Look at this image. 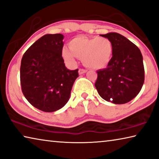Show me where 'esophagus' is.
<instances>
[{
  "label": "esophagus",
  "mask_w": 159,
  "mask_h": 159,
  "mask_svg": "<svg viewBox=\"0 0 159 159\" xmlns=\"http://www.w3.org/2000/svg\"><path fill=\"white\" fill-rule=\"evenodd\" d=\"M86 71H87V70H85V69H79V74L80 75L85 74V73L86 72Z\"/></svg>",
  "instance_id": "esophagus-1"
}]
</instances>
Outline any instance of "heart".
Instances as JSON below:
<instances>
[{"mask_svg": "<svg viewBox=\"0 0 159 159\" xmlns=\"http://www.w3.org/2000/svg\"><path fill=\"white\" fill-rule=\"evenodd\" d=\"M69 49L64 47L62 50L65 61L75 65L78 57L85 66L94 69L107 66L112 55V44L106 37H75L69 42Z\"/></svg>", "mask_w": 159, "mask_h": 159, "instance_id": "1", "label": "heart"}]
</instances>
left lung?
Returning <instances> with one entry per match:
<instances>
[{
	"label": "left lung",
	"instance_id": "obj_1",
	"mask_svg": "<svg viewBox=\"0 0 159 159\" xmlns=\"http://www.w3.org/2000/svg\"><path fill=\"white\" fill-rule=\"evenodd\" d=\"M100 36L112 44V57L107 68L98 70L95 86L100 97L115 104H125L135 98L144 82V67L140 50L116 32Z\"/></svg>",
	"mask_w": 159,
	"mask_h": 159
}]
</instances>
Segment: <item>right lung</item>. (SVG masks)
Listing matches in <instances>:
<instances>
[{
	"label": "right lung",
	"mask_w": 159,
	"mask_h": 159,
	"mask_svg": "<svg viewBox=\"0 0 159 159\" xmlns=\"http://www.w3.org/2000/svg\"><path fill=\"white\" fill-rule=\"evenodd\" d=\"M64 36L45 34L25 52L20 65L21 89L30 104L52 112L69 99L79 69H67L62 57Z\"/></svg>",
	"instance_id": "1"
}]
</instances>
